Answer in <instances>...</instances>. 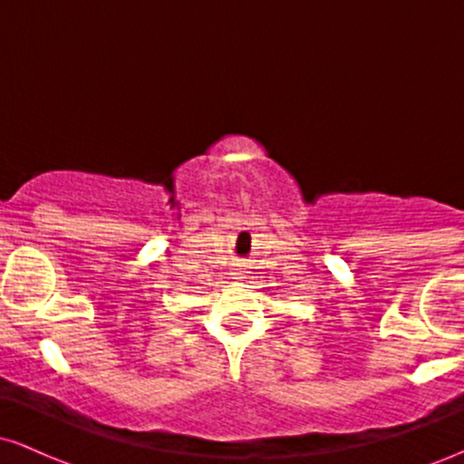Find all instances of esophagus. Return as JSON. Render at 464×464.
Here are the masks:
<instances>
[{
	"label": "esophagus",
	"instance_id": "esophagus-1",
	"mask_svg": "<svg viewBox=\"0 0 464 464\" xmlns=\"http://www.w3.org/2000/svg\"><path fill=\"white\" fill-rule=\"evenodd\" d=\"M237 275H242V273H237ZM237 279H242V276H237Z\"/></svg>",
	"mask_w": 464,
	"mask_h": 464
}]
</instances>
